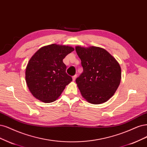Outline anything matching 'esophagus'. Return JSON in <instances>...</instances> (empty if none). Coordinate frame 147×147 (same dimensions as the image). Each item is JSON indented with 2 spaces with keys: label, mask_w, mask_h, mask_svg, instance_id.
I'll return each instance as SVG.
<instances>
[{
  "label": "esophagus",
  "mask_w": 147,
  "mask_h": 147,
  "mask_svg": "<svg viewBox=\"0 0 147 147\" xmlns=\"http://www.w3.org/2000/svg\"><path fill=\"white\" fill-rule=\"evenodd\" d=\"M76 78H77V75H75L74 76H73V77H72V80H73L74 82L76 80Z\"/></svg>",
  "instance_id": "1"
}]
</instances>
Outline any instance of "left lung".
I'll return each mask as SVG.
<instances>
[{"label":"left lung","mask_w":147,"mask_h":147,"mask_svg":"<svg viewBox=\"0 0 147 147\" xmlns=\"http://www.w3.org/2000/svg\"><path fill=\"white\" fill-rule=\"evenodd\" d=\"M83 72L76 79L83 97L92 104L108 101L115 92L121 80L119 63L104 49L77 46Z\"/></svg>","instance_id":"obj_1"}]
</instances>
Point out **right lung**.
Listing matches in <instances>:
<instances>
[{"label":"right lung","mask_w":147,"mask_h":147,"mask_svg":"<svg viewBox=\"0 0 147 147\" xmlns=\"http://www.w3.org/2000/svg\"><path fill=\"white\" fill-rule=\"evenodd\" d=\"M74 50L67 45L53 44L39 49L30 58L25 80L35 98L44 103L53 102L72 82L63 59Z\"/></svg>","instance_id":"right-lung-1"}]
</instances>
